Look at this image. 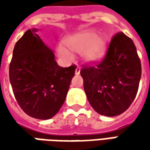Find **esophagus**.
I'll list each match as a JSON object with an SVG mask.
<instances>
[{
    "mask_svg": "<svg viewBox=\"0 0 150 150\" xmlns=\"http://www.w3.org/2000/svg\"><path fill=\"white\" fill-rule=\"evenodd\" d=\"M80 71H81V67L78 66L76 67V69H75V74L76 75H79L80 74Z\"/></svg>",
    "mask_w": 150,
    "mask_h": 150,
    "instance_id": "34e87169",
    "label": "esophagus"
}]
</instances>
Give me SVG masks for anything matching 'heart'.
Wrapping results in <instances>:
<instances>
[{
  "label": "heart",
  "instance_id": "b5f03b06",
  "mask_svg": "<svg viewBox=\"0 0 150 150\" xmlns=\"http://www.w3.org/2000/svg\"><path fill=\"white\" fill-rule=\"evenodd\" d=\"M67 47L59 45L57 48L58 56L65 61H72L71 52L82 54L87 62H94L103 56L106 50V39L103 36H98L93 30H86L69 36L64 41Z\"/></svg>",
  "mask_w": 150,
  "mask_h": 150
}]
</instances>
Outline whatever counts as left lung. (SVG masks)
I'll return each instance as SVG.
<instances>
[{"instance_id":"obj_1","label":"left lung","mask_w":150,"mask_h":150,"mask_svg":"<svg viewBox=\"0 0 150 150\" xmlns=\"http://www.w3.org/2000/svg\"><path fill=\"white\" fill-rule=\"evenodd\" d=\"M88 100L98 113L108 117L126 111L135 98L141 62L134 42L123 32L112 38L106 56L97 66L80 71Z\"/></svg>"}]
</instances>
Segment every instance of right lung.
I'll return each instance as SVG.
<instances>
[{
	"instance_id": "add662e5",
	"label": "right lung",
	"mask_w": 150,
	"mask_h": 150,
	"mask_svg": "<svg viewBox=\"0 0 150 150\" xmlns=\"http://www.w3.org/2000/svg\"><path fill=\"white\" fill-rule=\"evenodd\" d=\"M37 32L35 28L26 31L16 43L9 77L21 109L32 118L45 120L62 106L77 67L59 66L52 50Z\"/></svg>"
}]
</instances>
